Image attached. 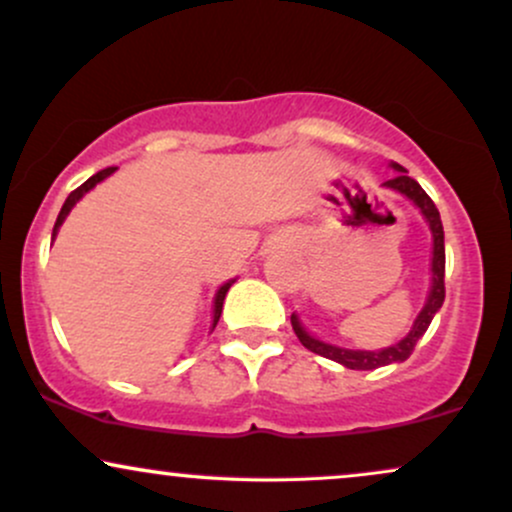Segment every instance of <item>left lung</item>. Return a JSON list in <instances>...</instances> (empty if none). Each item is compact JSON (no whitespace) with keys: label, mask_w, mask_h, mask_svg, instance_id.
<instances>
[{"label":"left lung","mask_w":512,"mask_h":512,"mask_svg":"<svg viewBox=\"0 0 512 512\" xmlns=\"http://www.w3.org/2000/svg\"><path fill=\"white\" fill-rule=\"evenodd\" d=\"M392 168L397 170V175L392 180H385L383 187H390V190L399 192L414 202V207H419L421 214L428 223L433 233V260H431V291H428V298L421 308V313L416 315L414 325H411L409 334L404 339H399L397 344L387 346V349H378V351H361V349H342V346H334V344H325L320 339H315L313 334L305 332V327L298 320V315H291V325L296 337L301 339V344L305 349H310L317 356H325L330 361L342 363L344 368L351 370H373V368H383L390 366V363H402L407 361L414 351L416 342L424 337L428 325H431L433 315L438 313L440 305L445 301V236H443V223H440V214L433 204V199L426 195L424 187L419 185L414 178H409L407 170H404L399 163H390Z\"/></svg>","instance_id":"1"}]
</instances>
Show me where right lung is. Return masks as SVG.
Instances as JSON below:
<instances>
[{
	"mask_svg": "<svg viewBox=\"0 0 512 512\" xmlns=\"http://www.w3.org/2000/svg\"><path fill=\"white\" fill-rule=\"evenodd\" d=\"M115 173V166L113 168H105V170H98L96 175H91V178H88L84 185H79L76 187V190L72 192V195L67 197V202L62 204V209H60V216H57V221H55V228H52V240H55V236H57V231H60V226H62V221L67 219V214L69 211H72V207L76 202H79L81 197L86 195L88 190H93V187L98 185V182L101 180H105L108 178V175H113ZM231 284L233 281H228V284H223L219 291H216V298H214V325L211 327H216V322H219V317H221V310H223V298H226V293H228V289H231Z\"/></svg>",
	"mask_w": 512,
	"mask_h": 512,
	"instance_id": "right-lung-1",
	"label": "right lung"
}]
</instances>
